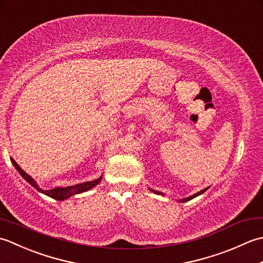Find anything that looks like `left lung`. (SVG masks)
<instances>
[{
    "mask_svg": "<svg viewBox=\"0 0 263 263\" xmlns=\"http://www.w3.org/2000/svg\"><path fill=\"white\" fill-rule=\"evenodd\" d=\"M209 189V186L208 187H205V189H203V190H201L200 192H198V193H195V194H193V195H191V197H187V198H184V199H182V200H178V202H186V201H190V200H192V199H194L195 197H198V195H200V194H202V193H204L206 190ZM150 191L152 192H154V193H156V194H161V195H164V193H161V192H158V191H155V190H152V189H149Z\"/></svg>",
    "mask_w": 263,
    "mask_h": 263,
    "instance_id": "obj_1",
    "label": "left lung"
}]
</instances>
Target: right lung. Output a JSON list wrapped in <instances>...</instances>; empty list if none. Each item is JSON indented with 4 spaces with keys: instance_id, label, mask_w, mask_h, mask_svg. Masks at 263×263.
Segmentation results:
<instances>
[{
    "instance_id": "right-lung-1",
    "label": "right lung",
    "mask_w": 263,
    "mask_h": 263,
    "mask_svg": "<svg viewBox=\"0 0 263 263\" xmlns=\"http://www.w3.org/2000/svg\"><path fill=\"white\" fill-rule=\"evenodd\" d=\"M11 159V163L13 164L14 168L19 172V174L25 178V180L30 184V185L32 187H35L38 192H42L45 195H48L49 198H53L55 200H59V201H63L65 199H68L70 197H72V195L74 194H79V193H82V192H86L88 191V190L92 189L93 186H96L97 184L102 181V176H100L99 178H97V180H93V181H90V182H85V183H80V184H76V185H72V186H66V187H54L52 190H42L41 187H39L37 185L36 181L33 180V178L31 176H29L27 174V173L21 168V167L15 163V160L13 158H10Z\"/></svg>"
}]
</instances>
